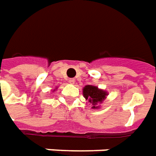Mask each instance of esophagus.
<instances>
[{
	"label": "esophagus",
	"instance_id": "esophagus-1",
	"mask_svg": "<svg viewBox=\"0 0 156 156\" xmlns=\"http://www.w3.org/2000/svg\"><path fill=\"white\" fill-rule=\"evenodd\" d=\"M69 83H71V84H74L75 83L74 79H73V78H71V79H69Z\"/></svg>",
	"mask_w": 156,
	"mask_h": 156
}]
</instances>
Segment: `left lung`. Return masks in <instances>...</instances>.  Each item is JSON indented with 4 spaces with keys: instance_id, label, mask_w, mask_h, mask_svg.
<instances>
[{
    "instance_id": "1",
    "label": "left lung",
    "mask_w": 156,
    "mask_h": 156,
    "mask_svg": "<svg viewBox=\"0 0 156 156\" xmlns=\"http://www.w3.org/2000/svg\"><path fill=\"white\" fill-rule=\"evenodd\" d=\"M83 95L86 101H89L92 109H100L101 104L106 99L108 92L104 89H99L97 86L86 85L83 88Z\"/></svg>"
}]
</instances>
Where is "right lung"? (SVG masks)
<instances>
[{
  "label": "right lung",
  "mask_w": 156,
  "mask_h": 156,
  "mask_svg": "<svg viewBox=\"0 0 156 156\" xmlns=\"http://www.w3.org/2000/svg\"><path fill=\"white\" fill-rule=\"evenodd\" d=\"M57 89H58V87H55V88H54V89H51V91L52 92H55V90H57Z\"/></svg>",
  "instance_id": "obj_1"
}]
</instances>
